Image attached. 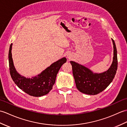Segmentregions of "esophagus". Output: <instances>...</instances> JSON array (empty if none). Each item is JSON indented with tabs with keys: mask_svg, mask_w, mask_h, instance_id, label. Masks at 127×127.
<instances>
[{
	"mask_svg": "<svg viewBox=\"0 0 127 127\" xmlns=\"http://www.w3.org/2000/svg\"><path fill=\"white\" fill-rule=\"evenodd\" d=\"M67 58L68 59H72V56L71 55H67Z\"/></svg>",
	"mask_w": 127,
	"mask_h": 127,
	"instance_id": "obj_1",
	"label": "esophagus"
}]
</instances>
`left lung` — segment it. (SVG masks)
<instances>
[{
    "instance_id": "1",
    "label": "left lung",
    "mask_w": 127,
    "mask_h": 127,
    "mask_svg": "<svg viewBox=\"0 0 127 127\" xmlns=\"http://www.w3.org/2000/svg\"><path fill=\"white\" fill-rule=\"evenodd\" d=\"M111 40L114 45L113 61L106 71L94 73L85 66L74 61H70L76 87L80 92L90 95H97L105 90L113 80L117 71L118 62L116 44L113 39Z\"/></svg>"
}]
</instances>
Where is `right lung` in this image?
<instances>
[{"label": "right lung", "mask_w": 127, "mask_h": 127, "mask_svg": "<svg viewBox=\"0 0 127 127\" xmlns=\"http://www.w3.org/2000/svg\"><path fill=\"white\" fill-rule=\"evenodd\" d=\"M12 46H10L8 62L11 77L19 89L27 94L33 97H41L48 94L55 82L58 73L67 59L63 58L53 63L46 69L35 77L26 78L17 72L12 58Z\"/></svg>", "instance_id": "add662e5"}]
</instances>
